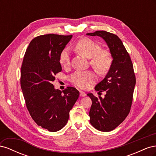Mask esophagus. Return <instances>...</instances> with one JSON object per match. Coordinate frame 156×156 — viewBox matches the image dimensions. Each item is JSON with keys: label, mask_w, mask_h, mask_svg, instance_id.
<instances>
[{"label": "esophagus", "mask_w": 156, "mask_h": 156, "mask_svg": "<svg viewBox=\"0 0 156 156\" xmlns=\"http://www.w3.org/2000/svg\"><path fill=\"white\" fill-rule=\"evenodd\" d=\"M79 92H80V96H81V97H84V96H85L87 95L85 92H84L81 90H80Z\"/></svg>", "instance_id": "34e87169"}]
</instances>
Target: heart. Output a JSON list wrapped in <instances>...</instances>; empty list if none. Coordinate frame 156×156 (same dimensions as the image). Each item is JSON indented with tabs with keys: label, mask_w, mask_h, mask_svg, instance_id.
<instances>
[{
	"label": "heart",
	"mask_w": 156,
	"mask_h": 156,
	"mask_svg": "<svg viewBox=\"0 0 156 156\" xmlns=\"http://www.w3.org/2000/svg\"><path fill=\"white\" fill-rule=\"evenodd\" d=\"M75 49L87 58H90V64L96 72L104 74L109 70L112 58L111 53L102 49L101 45L90 38H83L75 45ZM59 62L63 66L70 64L69 53L68 49H64L59 56ZM96 76L92 71H76L69 76V81L81 88H87L90 84L96 81Z\"/></svg>",
	"instance_id": "1"
}]
</instances>
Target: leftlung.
Masks as SVG:
<instances>
[{"label":"left lung","mask_w":156,"mask_h":156,"mask_svg":"<svg viewBox=\"0 0 156 156\" xmlns=\"http://www.w3.org/2000/svg\"><path fill=\"white\" fill-rule=\"evenodd\" d=\"M104 40L113 58L112 65L104 79L95 87L96 91L106 92L105 98L94 96L89 112L90 122L101 131H111L123 122L129 113L133 101L136 79L129 53L119 36L105 30L87 33Z\"/></svg>","instance_id":"obj_1"}]
</instances>
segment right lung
I'll return each instance as SVG.
<instances>
[{"label":"right lung","mask_w":156,"mask_h":156,"mask_svg":"<svg viewBox=\"0 0 156 156\" xmlns=\"http://www.w3.org/2000/svg\"><path fill=\"white\" fill-rule=\"evenodd\" d=\"M72 35L49 34L37 36L28 46L21 68V87L26 106L36 123L51 132L67 124L69 111L79 92L68 87L62 92L53 82L62 71L59 56Z\"/></svg>","instance_id":"1"}]
</instances>
